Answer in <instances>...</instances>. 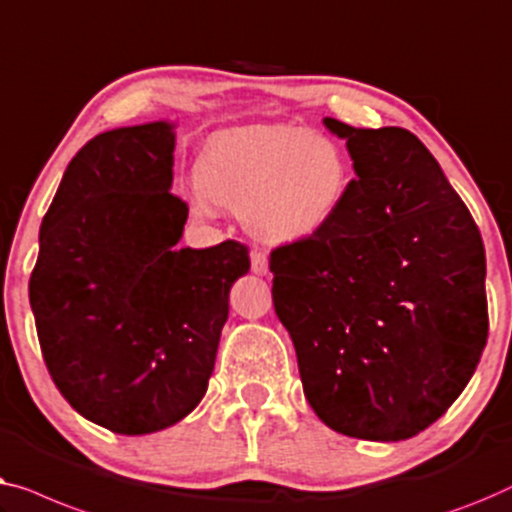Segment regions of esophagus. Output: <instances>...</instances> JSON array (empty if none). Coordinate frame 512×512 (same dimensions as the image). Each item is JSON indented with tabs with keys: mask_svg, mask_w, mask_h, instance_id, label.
Wrapping results in <instances>:
<instances>
[{
	"mask_svg": "<svg viewBox=\"0 0 512 512\" xmlns=\"http://www.w3.org/2000/svg\"><path fill=\"white\" fill-rule=\"evenodd\" d=\"M250 266H253V273H257V276L269 273V257H266L264 250H253L250 253Z\"/></svg>",
	"mask_w": 512,
	"mask_h": 512,
	"instance_id": "obj_1",
	"label": "esophagus"
}]
</instances>
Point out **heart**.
Here are the masks:
<instances>
[{"label":"heart","instance_id":"1","mask_svg":"<svg viewBox=\"0 0 512 512\" xmlns=\"http://www.w3.org/2000/svg\"><path fill=\"white\" fill-rule=\"evenodd\" d=\"M352 178L334 136L297 125H250L211 136L194 164V208L239 211L243 227L271 246L313 239L334 222Z\"/></svg>","mask_w":512,"mask_h":512}]
</instances>
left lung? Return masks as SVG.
Returning <instances> with one entry per match:
<instances>
[{
	"label": "left lung",
	"mask_w": 512,
	"mask_h": 512,
	"mask_svg": "<svg viewBox=\"0 0 512 512\" xmlns=\"http://www.w3.org/2000/svg\"><path fill=\"white\" fill-rule=\"evenodd\" d=\"M355 167L334 222L271 250L273 308L315 415L403 441L448 410L487 343L480 229L424 143L325 118Z\"/></svg>",
	"instance_id": "obj_1"
}]
</instances>
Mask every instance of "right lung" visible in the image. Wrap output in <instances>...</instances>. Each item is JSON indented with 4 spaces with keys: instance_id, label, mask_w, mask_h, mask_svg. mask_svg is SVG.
I'll return each mask as SVG.
<instances>
[{
    "instance_id": "1",
    "label": "right lung",
    "mask_w": 512,
    "mask_h": 512,
    "mask_svg": "<svg viewBox=\"0 0 512 512\" xmlns=\"http://www.w3.org/2000/svg\"><path fill=\"white\" fill-rule=\"evenodd\" d=\"M171 122L95 136L43 215L30 304L50 378L113 434L167 429L206 394L229 290L248 248H176L187 204L171 194Z\"/></svg>"
}]
</instances>
